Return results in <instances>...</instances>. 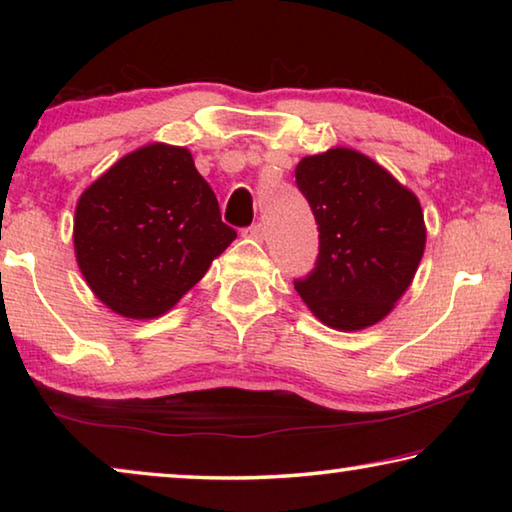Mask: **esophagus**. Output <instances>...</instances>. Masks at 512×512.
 Wrapping results in <instances>:
<instances>
[{
	"label": "esophagus",
	"instance_id": "esophagus-1",
	"mask_svg": "<svg viewBox=\"0 0 512 512\" xmlns=\"http://www.w3.org/2000/svg\"><path fill=\"white\" fill-rule=\"evenodd\" d=\"M244 235H246L248 239L262 241V239H264V228H262V223H255V225H250V228H246V230H244Z\"/></svg>",
	"mask_w": 512,
	"mask_h": 512
}]
</instances>
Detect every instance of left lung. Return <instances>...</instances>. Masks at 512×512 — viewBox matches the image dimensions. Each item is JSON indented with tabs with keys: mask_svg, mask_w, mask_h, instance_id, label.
I'll return each instance as SVG.
<instances>
[{
	"mask_svg": "<svg viewBox=\"0 0 512 512\" xmlns=\"http://www.w3.org/2000/svg\"><path fill=\"white\" fill-rule=\"evenodd\" d=\"M298 189L320 232L314 273L296 291L320 323L359 332L395 309L427 244L418 196L379 162L345 146L307 155Z\"/></svg>",
	"mask_w": 512,
	"mask_h": 512,
	"instance_id": "obj_1",
	"label": "left lung"
}]
</instances>
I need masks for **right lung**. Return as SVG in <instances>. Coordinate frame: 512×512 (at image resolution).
I'll use <instances>...</instances> for the list:
<instances>
[{
	"label": "right lung",
	"instance_id": "1",
	"mask_svg": "<svg viewBox=\"0 0 512 512\" xmlns=\"http://www.w3.org/2000/svg\"><path fill=\"white\" fill-rule=\"evenodd\" d=\"M235 239L185 146L126 153L76 203V264L94 296L124 318L167 314Z\"/></svg>",
	"mask_w": 512,
	"mask_h": 512
}]
</instances>
